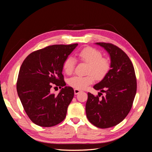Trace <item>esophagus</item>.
I'll use <instances>...</instances> for the list:
<instances>
[{"label":"esophagus","instance_id":"34e87169","mask_svg":"<svg viewBox=\"0 0 152 152\" xmlns=\"http://www.w3.org/2000/svg\"><path fill=\"white\" fill-rule=\"evenodd\" d=\"M81 91L79 90V89H74V93L75 94H78L79 93H80Z\"/></svg>","mask_w":152,"mask_h":152}]
</instances>
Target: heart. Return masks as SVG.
<instances>
[{"instance_id": "b5f03b06", "label": "heart", "mask_w": 152, "mask_h": 152, "mask_svg": "<svg viewBox=\"0 0 152 152\" xmlns=\"http://www.w3.org/2000/svg\"><path fill=\"white\" fill-rule=\"evenodd\" d=\"M78 56L82 61L88 63L86 76L76 75L68 80L69 86L77 89H84L93 84L95 78L102 80L104 78L110 70V62L107 58H103V54L98 50L87 47L78 53ZM76 59L73 56L67 57L63 63V70L67 75H71L75 70Z\"/></svg>"}]
</instances>
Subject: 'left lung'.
Returning a JSON list of instances; mask_svg holds the SVG:
<instances>
[{
	"mask_svg": "<svg viewBox=\"0 0 152 152\" xmlns=\"http://www.w3.org/2000/svg\"><path fill=\"white\" fill-rule=\"evenodd\" d=\"M95 44L107 50L111 66L107 76L93 86L100 91L98 96L87 94L86 112L92 124L105 129L117 125L130 112L136 93V79L132 63L122 49L109 43ZM102 92L105 96L99 99Z\"/></svg>",
	"mask_w": 152,
	"mask_h": 152,
	"instance_id": "1",
	"label": "left lung"
}]
</instances>
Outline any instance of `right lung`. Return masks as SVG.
Segmentation results:
<instances>
[{
    "instance_id": "1",
    "label": "right lung",
    "mask_w": 152,
    "mask_h": 152,
    "mask_svg": "<svg viewBox=\"0 0 152 152\" xmlns=\"http://www.w3.org/2000/svg\"><path fill=\"white\" fill-rule=\"evenodd\" d=\"M78 44L53 45L31 53L23 62L16 84L18 95L30 120L41 127H52L65 118L74 96L65 86L63 63ZM55 84L63 88L56 95L50 90Z\"/></svg>"
}]
</instances>
